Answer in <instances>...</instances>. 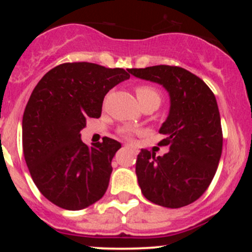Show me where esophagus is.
<instances>
[{
	"instance_id": "esophagus-1",
	"label": "esophagus",
	"mask_w": 252,
	"mask_h": 252,
	"mask_svg": "<svg viewBox=\"0 0 252 252\" xmlns=\"http://www.w3.org/2000/svg\"><path fill=\"white\" fill-rule=\"evenodd\" d=\"M126 146H128V144H126Z\"/></svg>"
}]
</instances>
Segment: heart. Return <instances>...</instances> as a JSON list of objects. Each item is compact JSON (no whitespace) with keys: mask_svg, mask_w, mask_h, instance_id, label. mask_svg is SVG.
Returning <instances> with one entry per match:
<instances>
[{"mask_svg":"<svg viewBox=\"0 0 252 252\" xmlns=\"http://www.w3.org/2000/svg\"><path fill=\"white\" fill-rule=\"evenodd\" d=\"M136 94H137L138 102L140 104L147 103V102H155L160 104L161 102V96L158 94V91L154 88L149 85H140L136 88ZM123 135L126 137H130V131L128 130H123Z\"/></svg>","mask_w":252,"mask_h":252,"instance_id":"1","label":"heart"}]
</instances>
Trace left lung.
<instances>
[{
	"mask_svg": "<svg viewBox=\"0 0 252 252\" xmlns=\"http://www.w3.org/2000/svg\"><path fill=\"white\" fill-rule=\"evenodd\" d=\"M140 79L162 85L169 94L168 116L158 131L169 152L155 156L141 149L136 176L149 201L168 209L192 204L204 194L217 172L222 132L216 97L199 77L178 66L130 68Z\"/></svg>",
	"mask_w": 252,
	"mask_h": 252,
	"instance_id": "1",
	"label": "left lung"
}]
</instances>
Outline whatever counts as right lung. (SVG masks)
<instances>
[{"label": "right lung", "instance_id": "right-lung-1", "mask_svg": "<svg viewBox=\"0 0 252 252\" xmlns=\"http://www.w3.org/2000/svg\"><path fill=\"white\" fill-rule=\"evenodd\" d=\"M129 78L123 68L66 63L34 88L22 118L24 155L34 184L57 206L86 209L108 189L121 143L103 137L89 147L80 130L89 117H100L105 94Z\"/></svg>", "mask_w": 252, "mask_h": 252}]
</instances>
